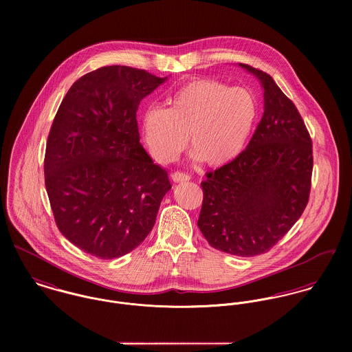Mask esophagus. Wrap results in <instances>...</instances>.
Instances as JSON below:
<instances>
[{
	"mask_svg": "<svg viewBox=\"0 0 352 352\" xmlns=\"http://www.w3.org/2000/svg\"><path fill=\"white\" fill-rule=\"evenodd\" d=\"M190 179H191V176L187 175V173H183V172H175V173H172V180H173L175 183H184V182H188Z\"/></svg>",
	"mask_w": 352,
	"mask_h": 352,
	"instance_id": "obj_1",
	"label": "esophagus"
}]
</instances>
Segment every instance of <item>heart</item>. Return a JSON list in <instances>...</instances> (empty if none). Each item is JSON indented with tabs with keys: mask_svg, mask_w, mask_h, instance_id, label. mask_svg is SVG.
Listing matches in <instances>:
<instances>
[{
	"mask_svg": "<svg viewBox=\"0 0 352 352\" xmlns=\"http://www.w3.org/2000/svg\"><path fill=\"white\" fill-rule=\"evenodd\" d=\"M168 108L148 107L141 130L151 157L160 164L175 161L188 138L195 160L221 166L237 158L251 137L258 102L251 89L197 78L166 99Z\"/></svg>",
	"mask_w": 352,
	"mask_h": 352,
	"instance_id": "b5f03b06",
	"label": "heart"
}]
</instances>
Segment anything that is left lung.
Masks as SVG:
<instances>
[{"mask_svg":"<svg viewBox=\"0 0 352 352\" xmlns=\"http://www.w3.org/2000/svg\"><path fill=\"white\" fill-rule=\"evenodd\" d=\"M264 89V113L248 146L206 173L198 226L221 252L250 257L270 251L309 201L313 151L302 116L272 77L250 65Z\"/></svg>","mask_w":352,"mask_h":352,"instance_id":"obj_1","label":"left lung"}]
</instances>
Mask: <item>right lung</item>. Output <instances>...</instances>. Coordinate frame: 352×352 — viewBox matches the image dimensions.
<instances>
[{
  "label": "right lung",
  "instance_id": "add662e5",
  "mask_svg": "<svg viewBox=\"0 0 352 352\" xmlns=\"http://www.w3.org/2000/svg\"><path fill=\"white\" fill-rule=\"evenodd\" d=\"M166 78L104 66L78 78L51 124L45 183L59 232L81 251L115 258L151 233L168 172L140 144L137 109Z\"/></svg>",
  "mask_w": 352,
  "mask_h": 352
}]
</instances>
